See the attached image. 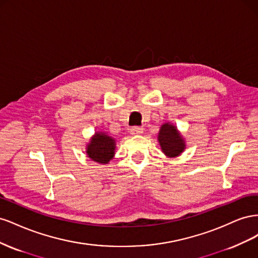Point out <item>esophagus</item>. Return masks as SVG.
<instances>
[{"label": "esophagus", "instance_id": "obj_1", "mask_svg": "<svg viewBox=\"0 0 258 258\" xmlns=\"http://www.w3.org/2000/svg\"><path fill=\"white\" fill-rule=\"evenodd\" d=\"M130 134L131 135H142L143 134V128L142 127H132L130 128Z\"/></svg>", "mask_w": 258, "mask_h": 258}]
</instances>
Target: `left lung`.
Masks as SVG:
<instances>
[{
  "label": "left lung",
  "mask_w": 258,
  "mask_h": 258,
  "mask_svg": "<svg viewBox=\"0 0 258 258\" xmlns=\"http://www.w3.org/2000/svg\"><path fill=\"white\" fill-rule=\"evenodd\" d=\"M158 141L162 152L169 157H175L185 148L183 139L179 136L176 128L169 123H165L161 126L158 135Z\"/></svg>",
  "instance_id": "1"
}]
</instances>
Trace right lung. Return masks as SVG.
I'll return each mask as SVG.
<instances>
[{
	"label": "right lung",
	"instance_id": "1",
	"mask_svg": "<svg viewBox=\"0 0 258 258\" xmlns=\"http://www.w3.org/2000/svg\"><path fill=\"white\" fill-rule=\"evenodd\" d=\"M115 140L101 132L91 139V143L87 147V155L93 161L107 163L115 154Z\"/></svg>",
	"mask_w": 258,
	"mask_h": 258
}]
</instances>
